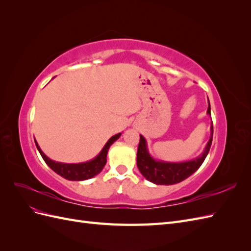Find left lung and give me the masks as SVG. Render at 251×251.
<instances>
[{"instance_id": "1", "label": "left lung", "mask_w": 251, "mask_h": 251, "mask_svg": "<svg viewBox=\"0 0 251 251\" xmlns=\"http://www.w3.org/2000/svg\"><path fill=\"white\" fill-rule=\"evenodd\" d=\"M207 114L210 115L209 100ZM210 131V138L203 153L193 160L185 162H166L162 160H155L149 153L147 140L144 139L142 135H140L137 150V166L142 176L158 185H172L185 180L200 168L205 158H206L212 142V132H214L212 131V124Z\"/></svg>"}]
</instances>
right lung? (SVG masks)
<instances>
[{
    "instance_id": "right-lung-1",
    "label": "right lung",
    "mask_w": 251,
    "mask_h": 251,
    "mask_svg": "<svg viewBox=\"0 0 251 251\" xmlns=\"http://www.w3.org/2000/svg\"><path fill=\"white\" fill-rule=\"evenodd\" d=\"M121 133L114 135L113 137H111L108 142L104 144L103 149L100 151V153L98 154L94 159L87 162H82V163H60V162H55L51 160L50 158H48L46 155L43 153V151L37 144L36 140L35 141V146L39 150L41 156L43 157L44 161L47 163L49 168L55 172L59 176H62L65 179L71 180V181H82V180H87L93 178L96 175L100 174L103 166L107 163V154L109 148L112 146V143L114 141H116L120 137Z\"/></svg>"
}]
</instances>
